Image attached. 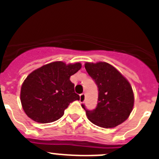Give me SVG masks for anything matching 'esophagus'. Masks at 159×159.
Listing matches in <instances>:
<instances>
[{"instance_id": "34e87169", "label": "esophagus", "mask_w": 159, "mask_h": 159, "mask_svg": "<svg viewBox=\"0 0 159 159\" xmlns=\"http://www.w3.org/2000/svg\"><path fill=\"white\" fill-rule=\"evenodd\" d=\"M80 99L81 102H84V100H85V94H80Z\"/></svg>"}]
</instances>
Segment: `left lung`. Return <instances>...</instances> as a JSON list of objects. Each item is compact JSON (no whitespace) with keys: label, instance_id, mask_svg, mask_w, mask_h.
<instances>
[{"label":"left lung","instance_id":"obj_1","mask_svg":"<svg viewBox=\"0 0 159 159\" xmlns=\"http://www.w3.org/2000/svg\"><path fill=\"white\" fill-rule=\"evenodd\" d=\"M85 68L99 91L95 109L88 111L82 104L88 119L103 128L116 127L123 123L134 107V93L130 83L108 63H86Z\"/></svg>","mask_w":159,"mask_h":159}]
</instances>
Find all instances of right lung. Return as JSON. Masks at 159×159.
Here are the masks:
<instances>
[{"label": "right lung", "mask_w": 159, "mask_h": 159, "mask_svg": "<svg viewBox=\"0 0 159 159\" xmlns=\"http://www.w3.org/2000/svg\"><path fill=\"white\" fill-rule=\"evenodd\" d=\"M81 67L80 63L66 64L57 61L31 72L20 90V102L25 114L40 123H52L62 117L71 102L80 100L70 77Z\"/></svg>", "instance_id": "1"}]
</instances>
